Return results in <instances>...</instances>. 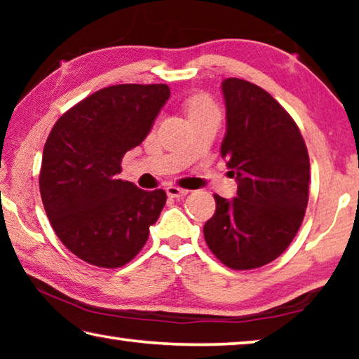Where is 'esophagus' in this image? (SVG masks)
<instances>
[{"label": "esophagus", "instance_id": "1", "mask_svg": "<svg viewBox=\"0 0 359 359\" xmlns=\"http://www.w3.org/2000/svg\"><path fill=\"white\" fill-rule=\"evenodd\" d=\"M166 193L169 198H182V196H187L188 190H184V188H179V187H168L166 188Z\"/></svg>", "mask_w": 359, "mask_h": 359}]
</instances>
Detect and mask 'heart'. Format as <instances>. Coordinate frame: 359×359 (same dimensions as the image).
Wrapping results in <instances>:
<instances>
[{
    "label": "heart",
    "mask_w": 359,
    "mask_h": 359,
    "mask_svg": "<svg viewBox=\"0 0 359 359\" xmlns=\"http://www.w3.org/2000/svg\"><path fill=\"white\" fill-rule=\"evenodd\" d=\"M185 109L188 117L196 118L203 117V115H218V107L210 98L209 95H194L191 98H188L185 102Z\"/></svg>",
    "instance_id": "heart-1"
}]
</instances>
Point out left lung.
<instances>
[{
  "mask_svg": "<svg viewBox=\"0 0 359 359\" xmlns=\"http://www.w3.org/2000/svg\"><path fill=\"white\" fill-rule=\"evenodd\" d=\"M226 133L220 154L238 182V196L215 194L204 224L210 252L231 269L261 267L287 250L309 201L307 147L291 115L258 85L222 82Z\"/></svg>",
  "mask_w": 359,
  "mask_h": 359,
  "instance_id": "8db88e82",
  "label": "left lung"
}]
</instances>
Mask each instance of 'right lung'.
<instances>
[{
    "label": "right lung",
    "mask_w": 359,
    "mask_h": 359,
    "mask_svg": "<svg viewBox=\"0 0 359 359\" xmlns=\"http://www.w3.org/2000/svg\"><path fill=\"white\" fill-rule=\"evenodd\" d=\"M169 96L166 83L106 87L65 112L47 137L42 204L65 247L90 264L112 269L131 261L165 208V191L141 190L118 174Z\"/></svg>",
    "instance_id": "right-lung-1"
}]
</instances>
